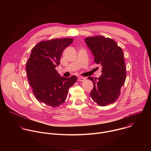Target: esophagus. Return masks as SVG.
Segmentation results:
<instances>
[{
	"instance_id": "esophagus-1",
	"label": "esophagus",
	"mask_w": 151,
	"mask_h": 151,
	"mask_svg": "<svg viewBox=\"0 0 151 151\" xmlns=\"http://www.w3.org/2000/svg\"><path fill=\"white\" fill-rule=\"evenodd\" d=\"M85 80V78H83V77L80 76V77H79V78H78V81H81V82H82V81H84Z\"/></svg>"
}]
</instances>
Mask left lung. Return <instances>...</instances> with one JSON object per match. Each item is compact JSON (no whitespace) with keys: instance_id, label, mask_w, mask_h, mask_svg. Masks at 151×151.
Instances as JSON below:
<instances>
[{"instance_id":"left-lung-1","label":"left lung","mask_w":151,"mask_h":151,"mask_svg":"<svg viewBox=\"0 0 151 151\" xmlns=\"http://www.w3.org/2000/svg\"><path fill=\"white\" fill-rule=\"evenodd\" d=\"M85 40L94 56V63L102 67L99 78L88 77L94 84L91 97L100 106L112 104L120 96L126 78L122 50L115 40L103 36L87 37Z\"/></svg>"}]
</instances>
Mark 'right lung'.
Instances as JSON below:
<instances>
[{
    "mask_svg": "<svg viewBox=\"0 0 151 151\" xmlns=\"http://www.w3.org/2000/svg\"><path fill=\"white\" fill-rule=\"evenodd\" d=\"M73 41L69 37L42 40L32 49L26 63L28 81L36 99L47 106L56 107L64 103L77 81L76 76L60 77L55 69L63 50Z\"/></svg>",
    "mask_w": 151,
    "mask_h": 151,
    "instance_id": "right-lung-1",
    "label": "right lung"
}]
</instances>
